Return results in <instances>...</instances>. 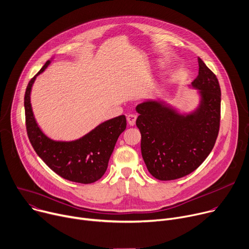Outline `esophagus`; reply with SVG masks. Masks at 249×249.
<instances>
[{"label": "esophagus", "mask_w": 249, "mask_h": 249, "mask_svg": "<svg viewBox=\"0 0 249 249\" xmlns=\"http://www.w3.org/2000/svg\"><path fill=\"white\" fill-rule=\"evenodd\" d=\"M136 119H137V116L135 114H129L127 116V121H128V124L130 126H134L135 123H136Z\"/></svg>", "instance_id": "34e87169"}]
</instances>
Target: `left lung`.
<instances>
[{
    "instance_id": "8db88e82",
    "label": "left lung",
    "mask_w": 249,
    "mask_h": 249,
    "mask_svg": "<svg viewBox=\"0 0 249 249\" xmlns=\"http://www.w3.org/2000/svg\"><path fill=\"white\" fill-rule=\"evenodd\" d=\"M198 75L192 82L199 90L198 108L188 115L161 101L139 104L136 125L141 152L149 173L160 180L183 178L196 170L212 152L219 131L221 93L215 74L199 57Z\"/></svg>"
}]
</instances>
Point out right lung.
Here are the masks:
<instances>
[{
    "label": "right lung",
    "mask_w": 249,
    "mask_h": 249,
    "mask_svg": "<svg viewBox=\"0 0 249 249\" xmlns=\"http://www.w3.org/2000/svg\"><path fill=\"white\" fill-rule=\"evenodd\" d=\"M50 63V60L46 62L30 80L26 89L25 113L28 137L38 157L58 176L74 183H94L107 170L117 139L126 129V117L121 115L105 121L75 141L59 142L47 137L36 122L30 95L36 77Z\"/></svg>",
    "instance_id": "1"
}]
</instances>
